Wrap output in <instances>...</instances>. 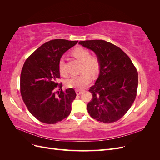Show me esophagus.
Listing matches in <instances>:
<instances>
[{"instance_id": "esophagus-1", "label": "esophagus", "mask_w": 160, "mask_h": 160, "mask_svg": "<svg viewBox=\"0 0 160 160\" xmlns=\"http://www.w3.org/2000/svg\"><path fill=\"white\" fill-rule=\"evenodd\" d=\"M75 91H76L77 95H81L84 91L83 90H81V89H76Z\"/></svg>"}]
</instances>
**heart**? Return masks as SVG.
Instances as JSON below:
<instances>
[{
    "instance_id": "obj_1",
    "label": "heart",
    "mask_w": 160,
    "mask_h": 160,
    "mask_svg": "<svg viewBox=\"0 0 160 160\" xmlns=\"http://www.w3.org/2000/svg\"><path fill=\"white\" fill-rule=\"evenodd\" d=\"M72 54L76 59L82 62L81 71L82 72L78 75L72 77L71 78L65 81V85L68 88H83L89 85L91 81V76L96 75L100 70V61L97 57L90 56L89 50L82 47H77L72 50ZM58 68L61 75L67 77L68 72L65 67V62L64 59L61 58L58 62ZM87 71L86 72V71Z\"/></svg>"
}]
</instances>
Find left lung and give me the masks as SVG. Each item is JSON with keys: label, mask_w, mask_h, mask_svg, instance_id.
<instances>
[{"label": "left lung", "mask_w": 160, "mask_h": 160, "mask_svg": "<svg viewBox=\"0 0 160 160\" xmlns=\"http://www.w3.org/2000/svg\"><path fill=\"white\" fill-rule=\"evenodd\" d=\"M95 52L100 72L89 88L92 99L87 105L90 116L105 123L117 122L132 107L137 95L138 73L130 58L112 43L104 40L80 41Z\"/></svg>", "instance_id": "8db88e82"}]
</instances>
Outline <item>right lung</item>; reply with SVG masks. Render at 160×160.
<instances>
[{"mask_svg":"<svg viewBox=\"0 0 160 160\" xmlns=\"http://www.w3.org/2000/svg\"><path fill=\"white\" fill-rule=\"evenodd\" d=\"M78 41L54 39L42 45L26 59L21 73L20 90L29 112L40 122L55 124L67 118L76 93L62 90L58 62ZM60 88L59 91L56 89Z\"/></svg>","mask_w":160,"mask_h":160,"instance_id":"right-lung-1","label":"right lung"}]
</instances>
